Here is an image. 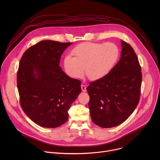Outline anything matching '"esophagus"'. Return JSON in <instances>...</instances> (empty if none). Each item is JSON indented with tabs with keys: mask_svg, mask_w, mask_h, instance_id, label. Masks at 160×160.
<instances>
[{
	"mask_svg": "<svg viewBox=\"0 0 160 160\" xmlns=\"http://www.w3.org/2000/svg\"><path fill=\"white\" fill-rule=\"evenodd\" d=\"M81 88H82V90L83 91V92H86L87 91V88H86V87L84 85H81Z\"/></svg>",
	"mask_w": 160,
	"mask_h": 160,
	"instance_id": "esophagus-1",
	"label": "esophagus"
}]
</instances>
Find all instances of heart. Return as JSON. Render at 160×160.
Masks as SVG:
<instances>
[{"label": "heart", "mask_w": 160, "mask_h": 160, "mask_svg": "<svg viewBox=\"0 0 160 160\" xmlns=\"http://www.w3.org/2000/svg\"><path fill=\"white\" fill-rule=\"evenodd\" d=\"M72 54L64 59V68L68 76L82 77L83 70L90 80H98L108 75L117 62L120 50L112 42H83L74 48Z\"/></svg>", "instance_id": "b5f03b06"}]
</instances>
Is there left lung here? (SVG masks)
<instances>
[{"label":"left lung","mask_w":160,"mask_h":160,"mask_svg":"<svg viewBox=\"0 0 160 160\" xmlns=\"http://www.w3.org/2000/svg\"><path fill=\"white\" fill-rule=\"evenodd\" d=\"M121 43L120 59L111 72L87 88L91 119L102 128L124 122L140 99L142 72L138 58L128 43L122 40Z\"/></svg>","instance_id":"1"}]
</instances>
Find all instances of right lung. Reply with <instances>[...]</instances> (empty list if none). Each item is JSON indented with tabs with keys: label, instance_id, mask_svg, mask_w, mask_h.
Listing matches in <instances>:
<instances>
[{
	"label": "right lung",
	"instance_id": "obj_1",
	"mask_svg": "<svg viewBox=\"0 0 160 160\" xmlns=\"http://www.w3.org/2000/svg\"><path fill=\"white\" fill-rule=\"evenodd\" d=\"M72 42L42 40L22 54L17 73L21 107L33 122L55 128L68 118V110L81 92V82L59 66L61 56Z\"/></svg>",
	"mask_w": 160,
	"mask_h": 160
}]
</instances>
